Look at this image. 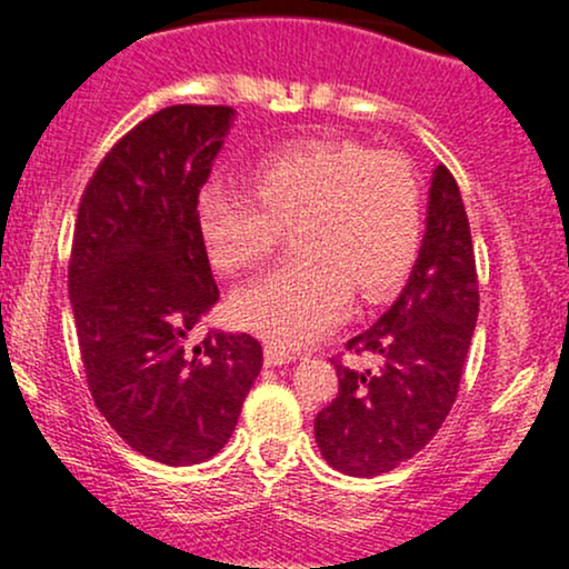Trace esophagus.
I'll return each mask as SVG.
<instances>
[{"instance_id": "34e87169", "label": "esophagus", "mask_w": 569, "mask_h": 569, "mask_svg": "<svg viewBox=\"0 0 569 569\" xmlns=\"http://www.w3.org/2000/svg\"><path fill=\"white\" fill-rule=\"evenodd\" d=\"M293 358H297L293 352L280 350V348H276V345H267V348H264V363H267V367H283V363H291Z\"/></svg>"}]
</instances>
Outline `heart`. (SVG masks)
I'll return each instance as SVG.
<instances>
[{
	"mask_svg": "<svg viewBox=\"0 0 569 569\" xmlns=\"http://www.w3.org/2000/svg\"><path fill=\"white\" fill-rule=\"evenodd\" d=\"M198 227L224 272L267 262L293 230L299 257L234 291L232 312L259 337L299 348L342 321L352 291L382 302L407 280L426 217L407 160L337 139L264 154L248 173V194L202 192Z\"/></svg>",
	"mask_w": 569,
	"mask_h": 569,
	"instance_id": "b5f03b06",
	"label": "heart"
}]
</instances>
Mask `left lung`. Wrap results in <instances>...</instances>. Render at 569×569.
Segmentation results:
<instances>
[{"mask_svg": "<svg viewBox=\"0 0 569 569\" xmlns=\"http://www.w3.org/2000/svg\"><path fill=\"white\" fill-rule=\"evenodd\" d=\"M479 318V276L460 187L433 171L428 227L407 289L348 350L380 358L356 371L335 358L339 393L316 417V441L348 476L393 471L433 439L452 409Z\"/></svg>", "mask_w": 569, "mask_h": 569, "instance_id": "obj_1", "label": "left lung"}]
</instances>
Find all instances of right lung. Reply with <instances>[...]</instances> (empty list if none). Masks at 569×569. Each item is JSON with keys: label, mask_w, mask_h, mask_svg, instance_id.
Wrapping results in <instances>:
<instances>
[{"label": "right lung", "mask_w": 569, "mask_h": 569, "mask_svg": "<svg viewBox=\"0 0 569 569\" xmlns=\"http://www.w3.org/2000/svg\"><path fill=\"white\" fill-rule=\"evenodd\" d=\"M230 107L176 103L98 162L77 211L69 299L90 396L120 439L166 466L230 441L262 369L251 335H189L219 302L198 227L200 187Z\"/></svg>", "instance_id": "obj_1"}]
</instances>
